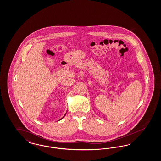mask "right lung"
I'll return each mask as SVG.
<instances>
[{
	"label": "right lung",
	"instance_id": "1",
	"mask_svg": "<svg viewBox=\"0 0 161 161\" xmlns=\"http://www.w3.org/2000/svg\"><path fill=\"white\" fill-rule=\"evenodd\" d=\"M66 114H65V115H64V116H63V117H62V118H61V119H60V120H61V119H63V118H64V116H65V115H66ZM60 120H58V121H60Z\"/></svg>",
	"mask_w": 161,
	"mask_h": 161
}]
</instances>
